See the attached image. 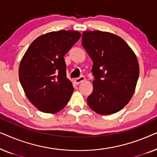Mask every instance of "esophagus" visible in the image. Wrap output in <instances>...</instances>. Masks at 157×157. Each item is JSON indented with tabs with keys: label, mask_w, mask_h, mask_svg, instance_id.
I'll use <instances>...</instances> for the list:
<instances>
[{
	"label": "esophagus",
	"mask_w": 157,
	"mask_h": 157,
	"mask_svg": "<svg viewBox=\"0 0 157 157\" xmlns=\"http://www.w3.org/2000/svg\"><path fill=\"white\" fill-rule=\"evenodd\" d=\"M84 80H85V77L83 76H79L78 78H75L74 81H75V83H76V84H79V83H81L82 81H83Z\"/></svg>",
	"instance_id": "esophagus-1"
}]
</instances>
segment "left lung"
I'll use <instances>...</instances> for the list:
<instances>
[{"instance_id":"left-lung-1","label":"left lung","mask_w":157,"mask_h":157,"mask_svg":"<svg viewBox=\"0 0 157 157\" xmlns=\"http://www.w3.org/2000/svg\"><path fill=\"white\" fill-rule=\"evenodd\" d=\"M82 46L93 61L90 108L101 115L117 113L129 102L139 78L136 56L121 37L109 32L84 31Z\"/></svg>"}]
</instances>
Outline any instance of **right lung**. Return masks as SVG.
I'll list each match as a JSON object with an SVG mask.
<instances>
[{
  "label": "right lung",
  "instance_id": "obj_1",
  "mask_svg": "<svg viewBox=\"0 0 157 157\" xmlns=\"http://www.w3.org/2000/svg\"><path fill=\"white\" fill-rule=\"evenodd\" d=\"M80 37L76 31L50 32L34 40L23 56L20 82L29 100L42 112L56 113L69 101L74 89L66 77L63 57Z\"/></svg>",
  "mask_w": 157,
  "mask_h": 157
}]
</instances>
